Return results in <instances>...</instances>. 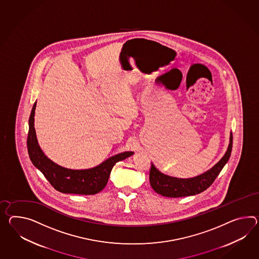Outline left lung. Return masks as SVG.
<instances>
[{
	"mask_svg": "<svg viewBox=\"0 0 259 259\" xmlns=\"http://www.w3.org/2000/svg\"><path fill=\"white\" fill-rule=\"evenodd\" d=\"M232 144L233 137L231 134L230 142L224 157L211 169L205 172L202 175L191 179H179L164 175L158 170L152 163L150 169V183L152 189L159 195L167 197L194 196L208 189L213 183L215 179L220 174L225 164H227L232 152Z\"/></svg>",
	"mask_w": 259,
	"mask_h": 259,
	"instance_id": "1",
	"label": "left lung"
}]
</instances>
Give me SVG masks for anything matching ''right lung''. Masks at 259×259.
<instances>
[{"label": "right lung", "instance_id": "add662e5", "mask_svg": "<svg viewBox=\"0 0 259 259\" xmlns=\"http://www.w3.org/2000/svg\"><path fill=\"white\" fill-rule=\"evenodd\" d=\"M35 107L36 102L32 107L29 119V132L27 138L28 153L34 166L43 173L52 187L61 193L77 195H95L99 193L107 185L114 164L131 156L134 153L133 152H122L107 159L98 166L84 170H73L60 166L47 157L38 145L33 126Z\"/></svg>", "mask_w": 259, "mask_h": 259}]
</instances>
